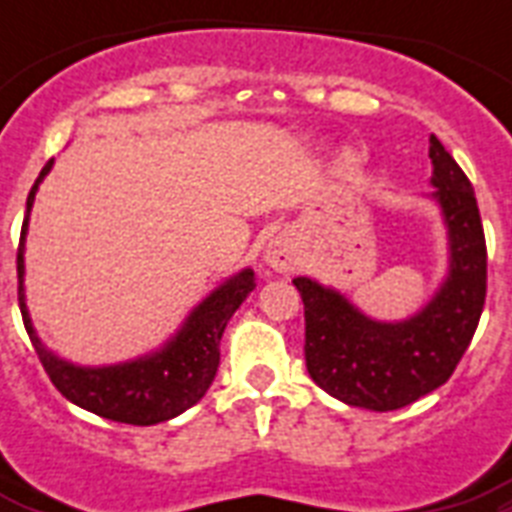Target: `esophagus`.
I'll list each match as a JSON object with an SVG mask.
<instances>
[{
    "instance_id": "34e87169",
    "label": "esophagus",
    "mask_w": 512,
    "mask_h": 512,
    "mask_svg": "<svg viewBox=\"0 0 512 512\" xmlns=\"http://www.w3.org/2000/svg\"><path fill=\"white\" fill-rule=\"evenodd\" d=\"M263 257L273 271H289L292 265H297V247L287 236H276V239L268 241Z\"/></svg>"
}]
</instances>
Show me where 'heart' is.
Here are the masks:
<instances>
[{
  "instance_id": "obj_1",
  "label": "heart",
  "mask_w": 512,
  "mask_h": 512,
  "mask_svg": "<svg viewBox=\"0 0 512 512\" xmlns=\"http://www.w3.org/2000/svg\"><path fill=\"white\" fill-rule=\"evenodd\" d=\"M358 154L353 151V148H342L340 154H337V170L340 172H353L358 167Z\"/></svg>"
}]
</instances>
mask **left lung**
Here are the masks:
<instances>
[{
	"label": "left lung",
	"mask_w": 512,
	"mask_h": 512,
	"mask_svg": "<svg viewBox=\"0 0 512 512\" xmlns=\"http://www.w3.org/2000/svg\"><path fill=\"white\" fill-rule=\"evenodd\" d=\"M433 193L446 228V276L420 311L398 321L366 316L340 289L297 276L305 305V366L348 406L393 412L452 377L486 300V241L473 185L430 135Z\"/></svg>",
	"instance_id": "obj_1"
}]
</instances>
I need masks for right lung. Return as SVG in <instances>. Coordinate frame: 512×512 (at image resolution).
<instances>
[{"instance_id": "right-lung-1", "label": "right lung", "mask_w": 512, "mask_h": 512, "mask_svg": "<svg viewBox=\"0 0 512 512\" xmlns=\"http://www.w3.org/2000/svg\"><path fill=\"white\" fill-rule=\"evenodd\" d=\"M52 162L44 164L42 175L36 177L34 188L26 201V220L20 228L18 247V303L23 313L26 332L34 342L44 372L50 374L52 385L71 401L87 412L106 417L127 425H156L167 422L185 409H191L196 401L204 398L217 366H220V340L228 327V321L247 295L255 289V271L233 273L231 279L217 284L185 321L175 335L164 342L162 348L151 350L146 356L119 361V364L82 366L52 353L36 335L34 321L26 305V233L28 217L34 207L36 191L44 177L50 175Z\"/></svg>"}]
</instances>
